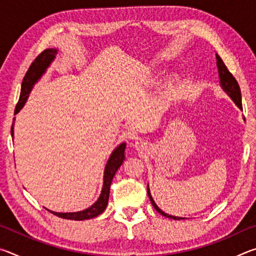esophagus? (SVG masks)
Wrapping results in <instances>:
<instances>
[{
    "mask_svg": "<svg viewBox=\"0 0 256 256\" xmlns=\"http://www.w3.org/2000/svg\"><path fill=\"white\" fill-rule=\"evenodd\" d=\"M136 150H138V151L144 149V142H141V141L136 142Z\"/></svg>",
    "mask_w": 256,
    "mask_h": 256,
    "instance_id": "1",
    "label": "esophagus"
}]
</instances>
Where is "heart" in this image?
Masks as SVG:
<instances>
[{
	"label": "heart",
	"instance_id": "heart-1",
	"mask_svg": "<svg viewBox=\"0 0 256 256\" xmlns=\"http://www.w3.org/2000/svg\"><path fill=\"white\" fill-rule=\"evenodd\" d=\"M170 84H172V80H170Z\"/></svg>",
	"mask_w": 256,
	"mask_h": 256
}]
</instances>
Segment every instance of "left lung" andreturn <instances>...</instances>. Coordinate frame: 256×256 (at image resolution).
<instances>
[{"instance_id": "obj_1", "label": "left lung", "mask_w": 256, "mask_h": 256, "mask_svg": "<svg viewBox=\"0 0 256 256\" xmlns=\"http://www.w3.org/2000/svg\"><path fill=\"white\" fill-rule=\"evenodd\" d=\"M216 66H218V72H219V79H220V86H222V88L224 89V92H226L229 97H230L234 102L236 104L237 107L240 108V110H242V94H240V86H238V82L236 81L235 78L229 70L227 68V66H224V63L222 62V60L220 58V56L218 54H216ZM148 196L149 198L151 201V204L154 206V208L156 210H157L160 214H162L164 216H167V218H170V219H175V220H180V219H184L182 218V216H170L168 214H164V212L160 209V208L156 204L152 196H151V193H150V190H149V186H148Z\"/></svg>"}]
</instances>
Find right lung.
Masks as SVG:
<instances>
[{
  "instance_id": "add662e5",
  "label": "right lung",
  "mask_w": 256,
  "mask_h": 256,
  "mask_svg": "<svg viewBox=\"0 0 256 256\" xmlns=\"http://www.w3.org/2000/svg\"><path fill=\"white\" fill-rule=\"evenodd\" d=\"M56 54H58V50L55 48H48L45 50L44 52L37 56L34 58L32 66H29L27 73L22 80V84H21V92L19 102L16 106L14 114H18L21 108L24 106L26 102L29 97V94L32 92L34 84L40 79L42 76L46 72L47 68L50 66V63L53 62ZM11 136H14V124L11 126ZM126 148V144H120L118 148L112 151V154L110 156V159L106 164L105 172H104V184L102 188V193L99 196L98 200L94 203L92 206H89L88 209L78 211V212H54L52 210H48L50 214L60 216L63 219H70V220H86V219H92L94 216L102 214L104 210L106 209L108 198H110V190L112 180L114 178V176L118 172L120 164H123L125 156L124 151Z\"/></svg>"
}]
</instances>
